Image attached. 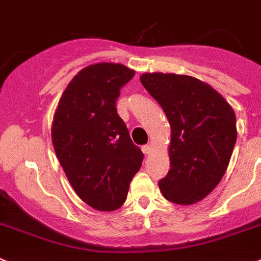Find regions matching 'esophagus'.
<instances>
[{"label":"esophagus","mask_w":261,"mask_h":261,"mask_svg":"<svg viewBox=\"0 0 261 261\" xmlns=\"http://www.w3.org/2000/svg\"><path fill=\"white\" fill-rule=\"evenodd\" d=\"M141 150H142V153H144V154H150V152H152V146L144 145L141 148Z\"/></svg>","instance_id":"obj_1"}]
</instances>
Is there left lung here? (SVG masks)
I'll use <instances>...</instances> for the list:
<instances>
[{"mask_svg":"<svg viewBox=\"0 0 261 261\" xmlns=\"http://www.w3.org/2000/svg\"><path fill=\"white\" fill-rule=\"evenodd\" d=\"M142 86L162 107L171 128L170 170L158 182L177 204L197 203L223 178L237 142V116L219 92L199 79L145 72Z\"/></svg>","mask_w":261,"mask_h":261,"instance_id":"1","label":"left lung"}]
</instances>
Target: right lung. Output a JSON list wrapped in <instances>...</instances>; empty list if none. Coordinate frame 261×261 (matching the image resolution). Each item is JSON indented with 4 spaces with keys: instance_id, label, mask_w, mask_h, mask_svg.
Listing matches in <instances>:
<instances>
[{
    "instance_id": "right-lung-1",
    "label": "right lung",
    "mask_w": 261,
    "mask_h": 261,
    "mask_svg": "<svg viewBox=\"0 0 261 261\" xmlns=\"http://www.w3.org/2000/svg\"><path fill=\"white\" fill-rule=\"evenodd\" d=\"M133 76L122 64H91L72 77L54 113L55 154L73 191L95 210L120 208L141 168L144 154L116 109L120 88Z\"/></svg>"
}]
</instances>
